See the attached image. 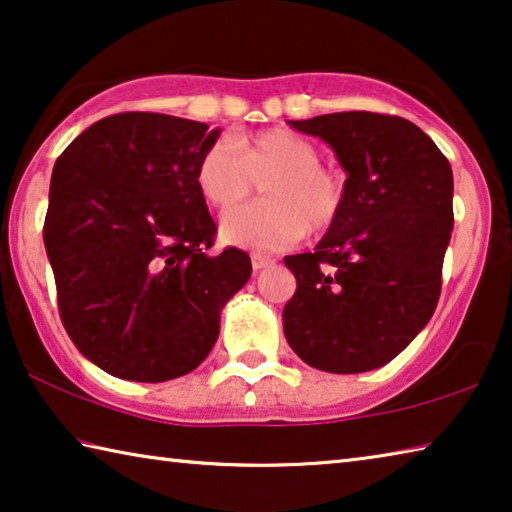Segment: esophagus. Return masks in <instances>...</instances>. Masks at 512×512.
<instances>
[{
  "mask_svg": "<svg viewBox=\"0 0 512 512\" xmlns=\"http://www.w3.org/2000/svg\"><path fill=\"white\" fill-rule=\"evenodd\" d=\"M250 262H253V268H255V271H262V268H266V266H271V264H273V257L262 255V253H253V255H250Z\"/></svg>",
  "mask_w": 512,
  "mask_h": 512,
  "instance_id": "34e87169",
  "label": "esophagus"
}]
</instances>
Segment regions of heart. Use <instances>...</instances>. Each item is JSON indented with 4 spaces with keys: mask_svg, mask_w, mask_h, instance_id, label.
Listing matches in <instances>:
<instances>
[{
    "mask_svg": "<svg viewBox=\"0 0 512 512\" xmlns=\"http://www.w3.org/2000/svg\"><path fill=\"white\" fill-rule=\"evenodd\" d=\"M318 146L293 131H264L235 144L219 137L196 164V187L207 205L228 212L264 186L266 203L223 216L228 244L259 250L289 248L307 235H325L348 203L345 180L323 167Z\"/></svg>",
    "mask_w": 512,
    "mask_h": 512,
    "instance_id": "1",
    "label": "heart"
}]
</instances>
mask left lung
<instances>
[{"label":"left lung","mask_w":512,"mask_h":512,"mask_svg":"<svg viewBox=\"0 0 512 512\" xmlns=\"http://www.w3.org/2000/svg\"><path fill=\"white\" fill-rule=\"evenodd\" d=\"M348 171L341 221L311 253L284 257L296 293L282 311L291 350L325 372L375 370L436 311L454 230L452 167L409 119L332 112L289 121Z\"/></svg>","instance_id":"obj_1"}]
</instances>
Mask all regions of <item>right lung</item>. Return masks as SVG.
<instances>
[{"mask_svg": "<svg viewBox=\"0 0 512 512\" xmlns=\"http://www.w3.org/2000/svg\"><path fill=\"white\" fill-rule=\"evenodd\" d=\"M160 112L92 124L54 164L45 248L58 311L85 359L128 381L192 372L221 309L253 271L235 246L212 255L216 223L196 164L219 128Z\"/></svg>", "mask_w": 512, "mask_h": 512, "instance_id": "add662e5", "label": "right lung"}]
</instances>
